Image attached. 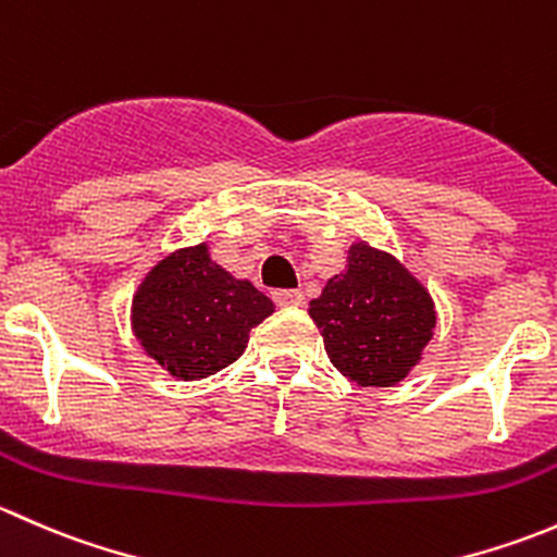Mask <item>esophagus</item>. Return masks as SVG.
<instances>
[{"label":"esophagus","instance_id":"1","mask_svg":"<svg viewBox=\"0 0 557 557\" xmlns=\"http://www.w3.org/2000/svg\"><path fill=\"white\" fill-rule=\"evenodd\" d=\"M274 301L280 307H301L305 305V294L301 290H274Z\"/></svg>","mask_w":557,"mask_h":557}]
</instances>
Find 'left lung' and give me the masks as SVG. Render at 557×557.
Here are the masks:
<instances>
[{
    "instance_id": "8db88e82",
    "label": "left lung",
    "mask_w": 557,
    "mask_h": 557,
    "mask_svg": "<svg viewBox=\"0 0 557 557\" xmlns=\"http://www.w3.org/2000/svg\"><path fill=\"white\" fill-rule=\"evenodd\" d=\"M331 363L361 387L401 383L434 336L429 288L391 252L352 243L347 269L310 301Z\"/></svg>"
}]
</instances>
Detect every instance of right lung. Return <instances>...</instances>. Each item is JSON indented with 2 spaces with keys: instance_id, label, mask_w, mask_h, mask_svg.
Returning a JSON list of instances; mask_svg holds the SVG:
<instances>
[{
  "instance_id": "1",
  "label": "right lung",
  "mask_w": 557,
  "mask_h": 557,
  "mask_svg": "<svg viewBox=\"0 0 557 557\" xmlns=\"http://www.w3.org/2000/svg\"><path fill=\"white\" fill-rule=\"evenodd\" d=\"M274 312L250 280L210 258L207 243L156 263L132 299V331L143 350L177 380H205L237 361L250 329Z\"/></svg>"
}]
</instances>
